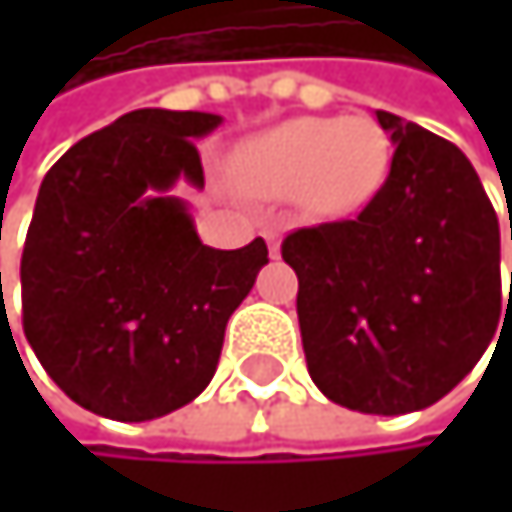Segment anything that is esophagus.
<instances>
[{
    "mask_svg": "<svg viewBox=\"0 0 512 512\" xmlns=\"http://www.w3.org/2000/svg\"><path fill=\"white\" fill-rule=\"evenodd\" d=\"M267 242H270V258H279V233L276 230H264Z\"/></svg>",
    "mask_w": 512,
    "mask_h": 512,
    "instance_id": "esophagus-1",
    "label": "esophagus"
}]
</instances>
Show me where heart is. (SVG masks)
<instances>
[{
  "label": "heart",
  "mask_w": 512,
  "mask_h": 512,
  "mask_svg": "<svg viewBox=\"0 0 512 512\" xmlns=\"http://www.w3.org/2000/svg\"><path fill=\"white\" fill-rule=\"evenodd\" d=\"M390 141L368 116H301L239 147L233 178L254 196H304L313 211L344 214L375 196Z\"/></svg>",
  "instance_id": "obj_1"
}]
</instances>
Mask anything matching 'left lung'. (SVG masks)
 I'll use <instances>...</instances> for the list:
<instances>
[{
	"mask_svg": "<svg viewBox=\"0 0 512 512\" xmlns=\"http://www.w3.org/2000/svg\"><path fill=\"white\" fill-rule=\"evenodd\" d=\"M378 122L393 141L381 190L353 221L288 233L282 258L313 384L365 415H408L455 390L495 338L501 230L455 144L384 110Z\"/></svg>",
	"mask_w": 512,
	"mask_h": 512,
	"instance_id": "obj_1",
	"label": "left lung"
}]
</instances>
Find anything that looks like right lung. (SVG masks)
I'll use <instances>...</instances> for the list:
<instances>
[{
	"label": "right lung",
	"instance_id": "1",
	"mask_svg": "<svg viewBox=\"0 0 512 512\" xmlns=\"http://www.w3.org/2000/svg\"><path fill=\"white\" fill-rule=\"evenodd\" d=\"M214 113L134 110L51 165L21 258L24 334L48 378L113 421H153L193 402L224 328L270 261L267 242L208 248L187 202L205 187L196 137Z\"/></svg>",
	"mask_w": 512,
	"mask_h": 512
}]
</instances>
